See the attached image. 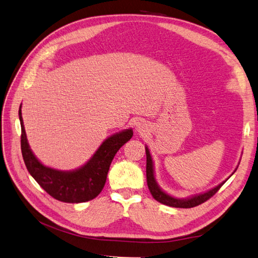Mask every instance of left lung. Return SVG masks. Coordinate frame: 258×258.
<instances>
[{"label": "left lung", "instance_id": "obj_1", "mask_svg": "<svg viewBox=\"0 0 258 258\" xmlns=\"http://www.w3.org/2000/svg\"><path fill=\"white\" fill-rule=\"evenodd\" d=\"M146 151V179H147V186H148V189H150L152 196L154 197V199L157 200L158 202L162 205H166L169 207H174V208H185V209H188V208H194V207H197L201 204H204L207 200H209L211 197H213L214 195L218 191V189L221 188V187L224 185L223 182L221 183L218 186L214 187L213 189H211L205 194H200L197 195V196H194L191 198H187V199H176L169 196L168 194L163 192L160 188L159 186L157 185L155 181V176H154V168H153V160L151 157V154L150 151H148V148H145Z\"/></svg>", "mask_w": 258, "mask_h": 258}]
</instances>
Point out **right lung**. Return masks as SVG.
Masks as SVG:
<instances>
[{"instance_id":"right-lung-1","label":"right lung","mask_w":258,"mask_h":258,"mask_svg":"<svg viewBox=\"0 0 258 258\" xmlns=\"http://www.w3.org/2000/svg\"><path fill=\"white\" fill-rule=\"evenodd\" d=\"M19 119L21 124V153L29 173L52 198L68 204H80L98 196L103 189L114 156L134 136L132 129H127L110 137L101 144L85 166L75 171L64 172L45 167L36 159L28 144L20 108Z\"/></svg>"}]
</instances>
